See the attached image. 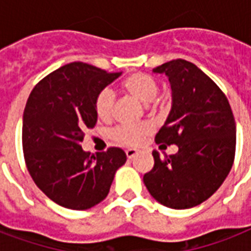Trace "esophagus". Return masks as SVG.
<instances>
[{
    "mask_svg": "<svg viewBox=\"0 0 251 251\" xmlns=\"http://www.w3.org/2000/svg\"><path fill=\"white\" fill-rule=\"evenodd\" d=\"M138 153L137 150H133V149H129V150H126V156H127V159H133L135 155Z\"/></svg>",
    "mask_w": 251,
    "mask_h": 251,
    "instance_id": "1",
    "label": "esophagus"
}]
</instances>
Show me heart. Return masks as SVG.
I'll return each mask as SVG.
<instances>
[{
  "instance_id": "1",
  "label": "heart",
  "mask_w": 251,
  "mask_h": 251,
  "mask_svg": "<svg viewBox=\"0 0 251 251\" xmlns=\"http://www.w3.org/2000/svg\"><path fill=\"white\" fill-rule=\"evenodd\" d=\"M121 88L125 94L133 96L142 102L152 101L160 90L159 82L152 75L146 73H134L126 76L121 83ZM114 95L110 90H101L94 100L95 113L99 120L108 121L113 116ZM151 126L147 122L135 125H120L110 131V137L114 142L124 146H138L149 134Z\"/></svg>"
}]
</instances>
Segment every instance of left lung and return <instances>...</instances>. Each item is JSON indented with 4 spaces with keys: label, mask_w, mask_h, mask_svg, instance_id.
Returning <instances> with one entry per match:
<instances>
[{
    "label": "left lung",
    "mask_w": 251,
    "mask_h": 251,
    "mask_svg": "<svg viewBox=\"0 0 251 251\" xmlns=\"http://www.w3.org/2000/svg\"><path fill=\"white\" fill-rule=\"evenodd\" d=\"M165 73L172 87V110L155 137L157 145H177L178 152L161 157L143 176L147 190L163 206H198L219 187L233 165L236 122L228 99L210 76L186 60L153 69Z\"/></svg>",
    "instance_id": "left-lung-1"
}]
</instances>
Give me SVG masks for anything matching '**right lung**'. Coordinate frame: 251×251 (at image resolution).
<instances>
[{
	"label": "right lung",
	"instance_id": "1",
	"mask_svg": "<svg viewBox=\"0 0 251 251\" xmlns=\"http://www.w3.org/2000/svg\"><path fill=\"white\" fill-rule=\"evenodd\" d=\"M121 73L72 62L33 87L23 112L25 161L36 186L70 210H88L109 193L126 153L109 147L96 155L82 150L84 131L98 121L94 100Z\"/></svg>",
	"mask_w": 251,
	"mask_h": 251
}]
</instances>
